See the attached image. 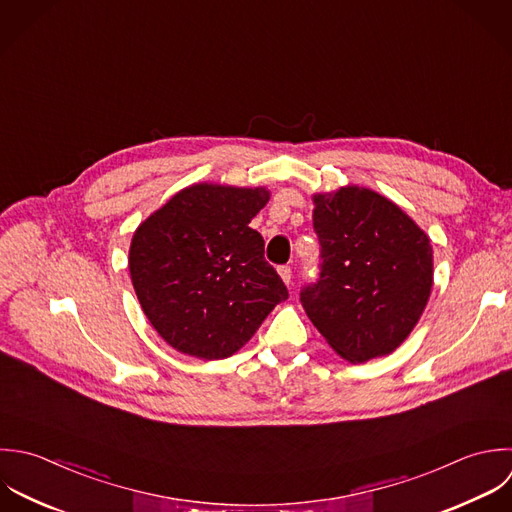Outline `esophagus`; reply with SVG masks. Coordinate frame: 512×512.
Here are the masks:
<instances>
[{
	"mask_svg": "<svg viewBox=\"0 0 512 512\" xmlns=\"http://www.w3.org/2000/svg\"><path fill=\"white\" fill-rule=\"evenodd\" d=\"M277 271H279L281 279L285 281V285H291V267L289 265H281Z\"/></svg>",
	"mask_w": 512,
	"mask_h": 512,
	"instance_id": "esophagus-1",
	"label": "esophagus"
}]
</instances>
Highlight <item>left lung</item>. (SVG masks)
<instances>
[{
	"label": "left lung",
	"instance_id": "1",
	"mask_svg": "<svg viewBox=\"0 0 512 512\" xmlns=\"http://www.w3.org/2000/svg\"><path fill=\"white\" fill-rule=\"evenodd\" d=\"M319 273L301 303L347 361L395 351L423 315L433 287L429 237L393 201L371 189L315 195Z\"/></svg>",
	"mask_w": 512,
	"mask_h": 512
}]
</instances>
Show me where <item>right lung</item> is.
Here are the masks:
<instances>
[{
  "instance_id": "obj_1",
  "label": "right lung",
  "mask_w": 512,
  "mask_h": 512,
  "mask_svg": "<svg viewBox=\"0 0 512 512\" xmlns=\"http://www.w3.org/2000/svg\"><path fill=\"white\" fill-rule=\"evenodd\" d=\"M269 201L265 189L199 183L139 225L129 271L155 331L197 359L239 351L273 307L289 297L249 227Z\"/></svg>"
}]
</instances>
